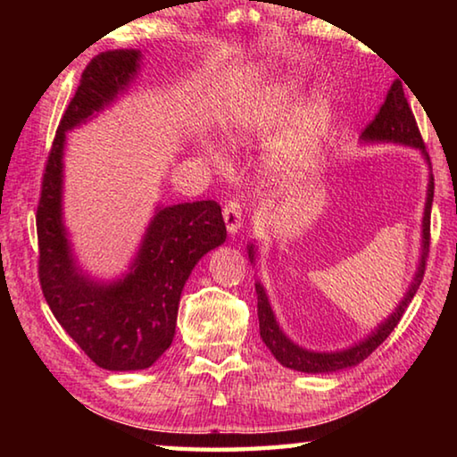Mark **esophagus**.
Returning <instances> with one entry per match:
<instances>
[{
	"label": "esophagus",
	"instance_id": "esophagus-1",
	"mask_svg": "<svg viewBox=\"0 0 457 457\" xmlns=\"http://www.w3.org/2000/svg\"><path fill=\"white\" fill-rule=\"evenodd\" d=\"M223 221H226L229 234L236 236L244 226V207L237 201H231V204L223 207Z\"/></svg>",
	"mask_w": 457,
	"mask_h": 457
}]
</instances>
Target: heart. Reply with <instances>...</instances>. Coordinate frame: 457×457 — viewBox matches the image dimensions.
<instances>
[{
	"instance_id": "1",
	"label": "heart",
	"mask_w": 457,
	"mask_h": 457,
	"mask_svg": "<svg viewBox=\"0 0 457 457\" xmlns=\"http://www.w3.org/2000/svg\"><path fill=\"white\" fill-rule=\"evenodd\" d=\"M303 98V90L294 80H282L258 88L247 98L237 120L231 127L229 135L234 141H244L247 135H266L282 127L292 118L280 143L276 145V157L284 169H294L303 163V159L314 149L320 137L327 133L332 119V108L327 98L312 96ZM199 151L205 161L213 167L226 165V153L213 141H201Z\"/></svg>"
}]
</instances>
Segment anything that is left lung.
Returning <instances> with one entry per match:
<instances>
[{
    "mask_svg": "<svg viewBox=\"0 0 457 457\" xmlns=\"http://www.w3.org/2000/svg\"><path fill=\"white\" fill-rule=\"evenodd\" d=\"M361 143L365 145H403L409 146L421 154V159L428 165V191H425V207H423V218H421V245H420V258H417V268L413 272L411 282H409L403 298L399 300L389 316L381 320L377 327L369 332L367 337H362L357 343L346 346V349L338 351H312L306 346L294 343V340L286 335L284 328L278 322L274 308L270 304V296L264 288V284L260 280L256 282V294H258V320H260V337L270 353L274 354L276 361L284 365L286 369L300 370V373H337V370H345L351 367H357L361 361H365L370 353H373L383 340L391 335L393 328L397 327V322L403 316L405 308L411 303L417 288L423 280L425 272V260H428L429 252V218H431V204H433V175H431V163L425 151V145L421 141L420 129L413 119L411 108L407 104V98L403 95V87L401 82H393L389 95L385 98V104L375 117V120L362 130L359 137ZM256 242L247 244V256L253 264L256 262Z\"/></svg>",
    "mask_w": 457,
    "mask_h": 457,
    "instance_id": "left-lung-1",
    "label": "left lung"
}]
</instances>
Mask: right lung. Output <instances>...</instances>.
I'll return each instance as SVG.
<instances>
[{"label":"right lung","mask_w":457,"mask_h":457,"mask_svg":"<svg viewBox=\"0 0 457 457\" xmlns=\"http://www.w3.org/2000/svg\"><path fill=\"white\" fill-rule=\"evenodd\" d=\"M141 66V50H111L82 72L54 138L36 218L46 303L74 343L106 370H141L159 361L173 343L185 282L228 237L215 201L157 204L125 272L98 278L79 262L64 218L66 135L117 104Z\"/></svg>","instance_id":"obj_1"}]
</instances>
